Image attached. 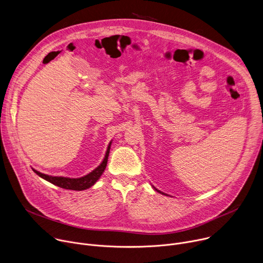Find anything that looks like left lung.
<instances>
[{
    "label": "left lung",
    "mask_w": 263,
    "mask_h": 263,
    "mask_svg": "<svg viewBox=\"0 0 263 263\" xmlns=\"http://www.w3.org/2000/svg\"><path fill=\"white\" fill-rule=\"evenodd\" d=\"M154 189H155V187H154ZM155 191H157L158 193H161V192H159V191H158V190H156V189H155Z\"/></svg>",
    "instance_id": "left-lung-1"
}]
</instances>
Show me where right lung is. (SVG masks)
I'll return each mask as SVG.
<instances>
[{
  "mask_svg": "<svg viewBox=\"0 0 263 263\" xmlns=\"http://www.w3.org/2000/svg\"><path fill=\"white\" fill-rule=\"evenodd\" d=\"M110 145H111V142L109 143V145L107 147L106 155H105V158L102 161V163L96 170H93L91 173H89L86 176L81 177V178L74 179V178H66V177H53V176H49V175L37 172L36 170H33V171L36 175H39L41 178L49 181L50 183H52L56 186L61 187V189L70 190V191H84V190H87V189H89V187H91L99 180V178L102 176L103 172L105 171L107 161H108Z\"/></svg>",
  "mask_w": 263,
  "mask_h": 263,
  "instance_id": "obj_1",
  "label": "right lung"
}]
</instances>
